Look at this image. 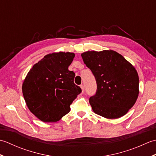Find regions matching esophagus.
Instances as JSON below:
<instances>
[{
  "instance_id": "34e87169",
  "label": "esophagus",
  "mask_w": 156,
  "mask_h": 156,
  "mask_svg": "<svg viewBox=\"0 0 156 156\" xmlns=\"http://www.w3.org/2000/svg\"><path fill=\"white\" fill-rule=\"evenodd\" d=\"M80 88H81V89H82V91L84 92V85H83V84H81V85L80 86Z\"/></svg>"
}]
</instances>
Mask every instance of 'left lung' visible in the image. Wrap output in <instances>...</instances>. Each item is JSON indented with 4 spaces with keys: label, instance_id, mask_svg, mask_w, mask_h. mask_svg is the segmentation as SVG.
Returning <instances> with one entry per match:
<instances>
[{
    "label": "left lung",
    "instance_id": "left-lung-1",
    "mask_svg": "<svg viewBox=\"0 0 156 156\" xmlns=\"http://www.w3.org/2000/svg\"><path fill=\"white\" fill-rule=\"evenodd\" d=\"M81 56L97 84L96 94L89 99L92 111L110 119L127 114L140 92L139 76L134 66L113 50L88 51Z\"/></svg>",
    "mask_w": 156,
    "mask_h": 156
}]
</instances>
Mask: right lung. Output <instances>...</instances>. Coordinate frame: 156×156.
<instances>
[{
  "label": "right lung",
  "mask_w": 156,
  "mask_h": 156,
  "mask_svg": "<svg viewBox=\"0 0 156 156\" xmlns=\"http://www.w3.org/2000/svg\"><path fill=\"white\" fill-rule=\"evenodd\" d=\"M75 56L71 52L45 55L27 73L22 85L28 108L39 120L57 122L70 111V105L82 92L68 70Z\"/></svg>",
  "instance_id": "obj_1"
}]
</instances>
